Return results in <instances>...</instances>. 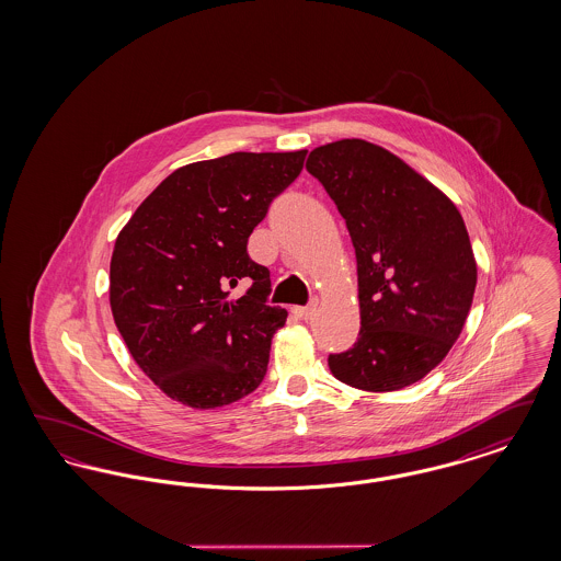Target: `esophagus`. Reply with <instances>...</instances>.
<instances>
[{
  "instance_id": "obj_1",
  "label": "esophagus",
  "mask_w": 561,
  "mask_h": 561,
  "mask_svg": "<svg viewBox=\"0 0 561 561\" xmlns=\"http://www.w3.org/2000/svg\"><path fill=\"white\" fill-rule=\"evenodd\" d=\"M293 311L298 320H311L316 313V302L307 305V307H294Z\"/></svg>"
}]
</instances>
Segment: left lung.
<instances>
[{
    "mask_svg": "<svg viewBox=\"0 0 561 561\" xmlns=\"http://www.w3.org/2000/svg\"><path fill=\"white\" fill-rule=\"evenodd\" d=\"M357 259V343L328 357L348 387L385 393L427 376L469 316L478 263L453 199L391 151L343 138L309 153Z\"/></svg>",
    "mask_w": 561,
    "mask_h": 561,
    "instance_id": "obj_1",
    "label": "left lung"
}]
</instances>
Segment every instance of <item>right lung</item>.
Segmentation results:
<instances>
[{"label":"right lung","instance_id":"obj_1","mask_svg":"<svg viewBox=\"0 0 561 561\" xmlns=\"http://www.w3.org/2000/svg\"><path fill=\"white\" fill-rule=\"evenodd\" d=\"M307 149L229 153L174 170L119 231L108 271L115 325L138 368L174 401L213 410L265 378L288 311L268 307V268L248 238ZM251 288L240 299L230 290Z\"/></svg>","mask_w":561,"mask_h":561}]
</instances>
